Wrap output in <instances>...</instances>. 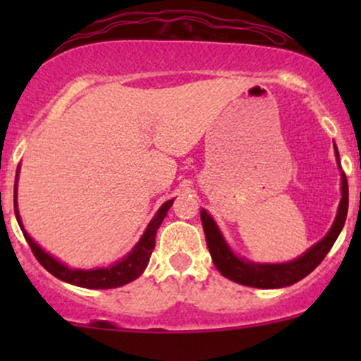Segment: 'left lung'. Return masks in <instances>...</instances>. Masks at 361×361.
Here are the masks:
<instances>
[{
  "mask_svg": "<svg viewBox=\"0 0 361 361\" xmlns=\"http://www.w3.org/2000/svg\"><path fill=\"white\" fill-rule=\"evenodd\" d=\"M341 185L343 198L338 209L336 221H334L333 227H331V231L327 233L326 238L321 239L316 246L310 247V250L305 252L304 256H300L299 259L290 261V263L283 264H255L235 258L229 247H227V244L224 243L214 219L210 217L205 210H202L200 219L202 224H204L205 241L207 246H209L215 268L221 271L222 276L235 281V283L246 285V287L280 288L297 283V281L304 279V276H307L310 271L316 270L317 264H321V261L326 258V255L329 252L331 247H333L339 233H341L343 226H345L348 214V181L345 173H341Z\"/></svg>",
  "mask_w": 361,
  "mask_h": 361,
  "instance_id": "8db88e82",
  "label": "left lung"
}]
</instances>
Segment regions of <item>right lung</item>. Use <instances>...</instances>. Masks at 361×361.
Returning <instances> with one entry per match:
<instances>
[{"instance_id":"1","label":"right lung","mask_w":361,"mask_h":361,"mask_svg":"<svg viewBox=\"0 0 361 361\" xmlns=\"http://www.w3.org/2000/svg\"><path fill=\"white\" fill-rule=\"evenodd\" d=\"M171 205H173V200H168L166 204H163V207L157 210L156 217L152 219L151 224L147 226L142 239H140L137 246L134 247V251H132L127 258L118 261L117 264H114V267L110 268H100V270H71V268L64 267V264H61L59 261H56L52 256H49L47 252L40 250V246H37L34 239L25 233L22 222H20L18 209H16V190H15L16 221H18L20 227H22L25 239H27L28 246H30V250L34 252L37 261H39V263L42 264L49 273H52L56 279L68 281V283L78 285V287H85V288H117L142 275V271L146 270L149 263V258H151L152 255V250H154L157 229H159L161 222H163V219L166 217V212Z\"/></svg>"}]
</instances>
